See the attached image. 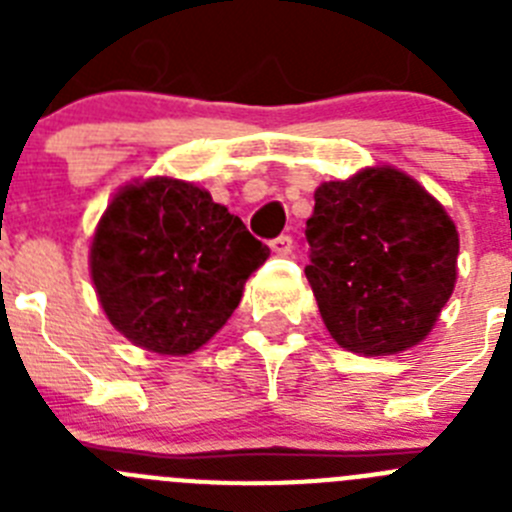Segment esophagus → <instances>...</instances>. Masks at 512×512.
Returning <instances> with one entry per match:
<instances>
[{"mask_svg": "<svg viewBox=\"0 0 512 512\" xmlns=\"http://www.w3.org/2000/svg\"><path fill=\"white\" fill-rule=\"evenodd\" d=\"M269 248L277 253V256H289V253H292V238H289V235H277V238H271L269 241Z\"/></svg>", "mask_w": 512, "mask_h": 512, "instance_id": "1", "label": "esophagus"}]
</instances>
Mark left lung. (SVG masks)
<instances>
[{"instance_id":"1","label":"left lung","mask_w":512,"mask_h":512,"mask_svg":"<svg viewBox=\"0 0 512 512\" xmlns=\"http://www.w3.org/2000/svg\"><path fill=\"white\" fill-rule=\"evenodd\" d=\"M305 241V274L325 328L354 354H400L420 343L454 292L451 217L390 166L320 184Z\"/></svg>"}]
</instances>
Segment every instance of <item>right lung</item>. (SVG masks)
I'll return each mask as SVG.
<instances>
[{
    "instance_id": "1",
    "label": "right lung",
    "mask_w": 512,
    "mask_h": 512,
    "mask_svg": "<svg viewBox=\"0 0 512 512\" xmlns=\"http://www.w3.org/2000/svg\"><path fill=\"white\" fill-rule=\"evenodd\" d=\"M269 248L210 192L176 179L125 187L92 241L110 323L156 354H192L233 315Z\"/></svg>"
}]
</instances>
